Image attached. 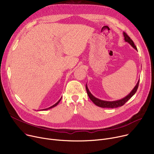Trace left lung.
I'll return each instance as SVG.
<instances>
[{
  "label": "left lung",
  "mask_w": 154,
  "mask_h": 154,
  "mask_svg": "<svg viewBox=\"0 0 154 154\" xmlns=\"http://www.w3.org/2000/svg\"><path fill=\"white\" fill-rule=\"evenodd\" d=\"M123 35L125 37V41L126 42H128L133 48H134L136 51H137V49L136 48V46H135L134 42H132V40L130 38V37L126 33H123ZM139 80H138L137 84L136 85V86L134 87V88L132 90V91L130 92L129 94H128L126 97H124L123 98H122L121 100H116V101H105V100H102L100 99H98L96 97H95L93 95H92L90 91H89L88 87L86 84V90H87V94L90 98V99L93 101V103L101 108H118L119 106H121L122 105H124L126 102L133 96L135 94L138 88L139 87Z\"/></svg>",
  "instance_id": "8db88e82"
}]
</instances>
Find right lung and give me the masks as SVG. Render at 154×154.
<instances>
[{
    "label": "right lung",
    "mask_w": 154,
    "mask_h": 154,
    "mask_svg": "<svg viewBox=\"0 0 154 154\" xmlns=\"http://www.w3.org/2000/svg\"><path fill=\"white\" fill-rule=\"evenodd\" d=\"M61 98H62V97H61L60 98V100L57 102V103H55L54 105H53V106H50V107H49V108H46V109H42L43 111V110H48V109H51V108H54V107H55L56 106H57V105H58V103H59V102H60V101L61 100Z\"/></svg>",
    "instance_id": "1"
}]
</instances>
